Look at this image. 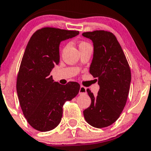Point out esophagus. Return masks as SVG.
<instances>
[{"instance_id": "1", "label": "esophagus", "mask_w": 151, "mask_h": 151, "mask_svg": "<svg viewBox=\"0 0 151 151\" xmlns=\"http://www.w3.org/2000/svg\"><path fill=\"white\" fill-rule=\"evenodd\" d=\"M86 94V88L83 86H81L80 89H79V94Z\"/></svg>"}]
</instances>
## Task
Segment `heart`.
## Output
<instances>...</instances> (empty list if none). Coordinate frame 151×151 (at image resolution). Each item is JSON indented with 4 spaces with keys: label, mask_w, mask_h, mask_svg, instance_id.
Masks as SVG:
<instances>
[{
    "label": "heart",
    "mask_w": 151,
    "mask_h": 151,
    "mask_svg": "<svg viewBox=\"0 0 151 151\" xmlns=\"http://www.w3.org/2000/svg\"><path fill=\"white\" fill-rule=\"evenodd\" d=\"M82 44H85V43H81L80 45H82Z\"/></svg>",
    "instance_id": "heart-1"
}]
</instances>
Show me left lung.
Wrapping results in <instances>:
<instances>
[{"label":"left lung","instance_id":"obj_1","mask_svg":"<svg viewBox=\"0 0 151 151\" xmlns=\"http://www.w3.org/2000/svg\"><path fill=\"white\" fill-rule=\"evenodd\" d=\"M93 43L94 54L89 73L98 80L99 89L83 110L85 120L96 128H103L116 122L122 113L129 91L131 71L122 46L112 32L96 30L82 34Z\"/></svg>","mask_w":151,"mask_h":151}]
</instances>
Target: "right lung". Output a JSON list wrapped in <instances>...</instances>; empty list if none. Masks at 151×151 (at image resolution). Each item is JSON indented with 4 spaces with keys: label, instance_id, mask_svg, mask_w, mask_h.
<instances>
[{
    "label": "right lung",
    "instance_id": "add662e5",
    "mask_svg": "<svg viewBox=\"0 0 151 151\" xmlns=\"http://www.w3.org/2000/svg\"><path fill=\"white\" fill-rule=\"evenodd\" d=\"M78 31L44 27L37 30L26 46L17 81L20 106L29 125L48 132L61 122L63 106L78 94L80 85L54 81L51 71L60 63V44Z\"/></svg>",
    "mask_w": 151,
    "mask_h": 151
}]
</instances>
